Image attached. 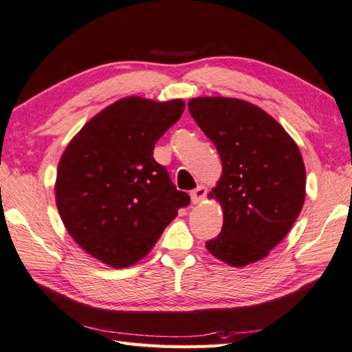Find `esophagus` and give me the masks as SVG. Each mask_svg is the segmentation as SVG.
Masks as SVG:
<instances>
[{"instance_id":"esophagus-1","label":"esophagus","mask_w":352,"mask_h":352,"mask_svg":"<svg viewBox=\"0 0 352 352\" xmlns=\"http://www.w3.org/2000/svg\"><path fill=\"white\" fill-rule=\"evenodd\" d=\"M190 196H191V202H192V204L202 202V200H204L205 196H206V188H205L204 185H199L197 188H195V190H192V191L190 192Z\"/></svg>"}]
</instances>
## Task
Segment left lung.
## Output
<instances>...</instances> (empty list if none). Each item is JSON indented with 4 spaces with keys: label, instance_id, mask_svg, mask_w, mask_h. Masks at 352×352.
Listing matches in <instances>:
<instances>
[{
    "label": "left lung",
    "instance_id": "left-lung-1",
    "mask_svg": "<svg viewBox=\"0 0 352 352\" xmlns=\"http://www.w3.org/2000/svg\"><path fill=\"white\" fill-rule=\"evenodd\" d=\"M188 111L223 166L211 192L223 208V226L205 246L234 267L263 260L302 210L305 167L296 142L245 100L199 97L190 100Z\"/></svg>",
    "mask_w": 352,
    "mask_h": 352
}]
</instances>
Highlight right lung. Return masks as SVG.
<instances>
[{
    "instance_id": "1",
    "label": "right lung",
    "mask_w": 352,
    "mask_h": 352,
    "mask_svg": "<svg viewBox=\"0 0 352 352\" xmlns=\"http://www.w3.org/2000/svg\"><path fill=\"white\" fill-rule=\"evenodd\" d=\"M184 109L182 100L121 98L88 121L60 157V219L77 245L107 266L140 261L190 204L153 157L156 141Z\"/></svg>"
}]
</instances>
